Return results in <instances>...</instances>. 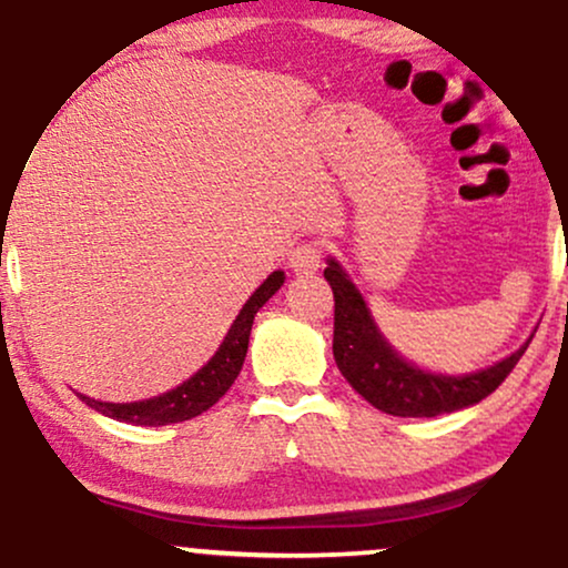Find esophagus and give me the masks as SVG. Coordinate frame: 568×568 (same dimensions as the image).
Wrapping results in <instances>:
<instances>
[{
    "label": "esophagus",
    "instance_id": "esophagus-1",
    "mask_svg": "<svg viewBox=\"0 0 568 568\" xmlns=\"http://www.w3.org/2000/svg\"><path fill=\"white\" fill-rule=\"evenodd\" d=\"M323 262V243L321 240H304L291 251L288 264L296 275H312V272L321 270Z\"/></svg>",
    "mask_w": 568,
    "mask_h": 568
}]
</instances>
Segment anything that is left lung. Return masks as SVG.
<instances>
[{
  "mask_svg": "<svg viewBox=\"0 0 568 568\" xmlns=\"http://www.w3.org/2000/svg\"><path fill=\"white\" fill-rule=\"evenodd\" d=\"M325 280L334 291V357L342 376L374 408L393 416H438L467 408L491 395L518 366L529 342L497 366L470 376H435L408 366L384 342L366 302L342 266L328 262Z\"/></svg>",
  "mask_w": 568,
  "mask_h": 568,
  "instance_id": "left-lung-1",
  "label": "left lung"
}]
</instances>
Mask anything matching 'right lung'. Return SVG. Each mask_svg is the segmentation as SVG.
<instances>
[{"instance_id":"right-lung-1","label":"right lung","mask_w":568,"mask_h":568,"mask_svg":"<svg viewBox=\"0 0 568 568\" xmlns=\"http://www.w3.org/2000/svg\"><path fill=\"white\" fill-rule=\"evenodd\" d=\"M283 272H272V275L258 285L256 293H253V296L247 298V304L240 310L237 321L232 323L230 334L224 336V344H221L216 355H213L211 361H207V366H202L192 379L181 384V387L141 403H101L90 400V397L84 395L80 397L90 408L101 410V414L112 416L116 422H128V425L160 427L173 425V422L194 419L202 410L216 406L219 397H224L226 389L232 387L234 379H237L245 361L253 317H256V312L262 310L272 296H275V291L283 285Z\"/></svg>"}]
</instances>
